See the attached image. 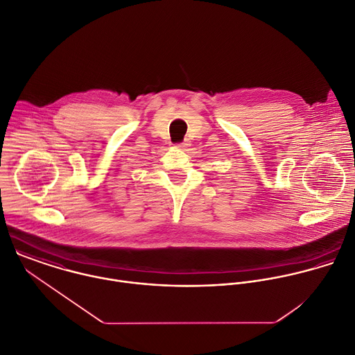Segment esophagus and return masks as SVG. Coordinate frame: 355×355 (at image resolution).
Instances as JSON below:
<instances>
[{
  "label": "esophagus",
  "instance_id": "34e87169",
  "mask_svg": "<svg viewBox=\"0 0 355 355\" xmlns=\"http://www.w3.org/2000/svg\"><path fill=\"white\" fill-rule=\"evenodd\" d=\"M189 146H190V144H189V142H183V144L176 145L175 148H176V149H179V150H184V149H186V148H189Z\"/></svg>",
  "mask_w": 355,
  "mask_h": 355
}]
</instances>
